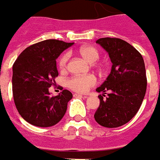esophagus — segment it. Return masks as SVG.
<instances>
[{"mask_svg": "<svg viewBox=\"0 0 160 160\" xmlns=\"http://www.w3.org/2000/svg\"><path fill=\"white\" fill-rule=\"evenodd\" d=\"M74 96H76V97H80V98H87L88 97V96L82 95V94H79V93H75Z\"/></svg>", "mask_w": 160, "mask_h": 160, "instance_id": "esophagus-1", "label": "esophagus"}]
</instances>
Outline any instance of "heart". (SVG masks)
<instances>
[{
	"label": "heart",
	"mask_w": 160,
	"mask_h": 160,
	"mask_svg": "<svg viewBox=\"0 0 160 160\" xmlns=\"http://www.w3.org/2000/svg\"><path fill=\"white\" fill-rule=\"evenodd\" d=\"M79 55L89 64H94L99 59L98 51L91 46H82L78 50ZM69 54L65 53L59 59L60 70L64 71L67 67ZM96 83V78L92 75L86 76H74L67 81V86L76 92L83 93Z\"/></svg>",
	"instance_id": "b5f03b06"
}]
</instances>
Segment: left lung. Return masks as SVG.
<instances>
[{"label":"left lung","mask_w":160,"mask_h":160,"mask_svg":"<svg viewBox=\"0 0 160 160\" xmlns=\"http://www.w3.org/2000/svg\"><path fill=\"white\" fill-rule=\"evenodd\" d=\"M108 53L112 63L109 75L96 88L100 105L94 117L105 128L124 125L137 114L147 90L145 63L141 54L128 42L116 38L96 40ZM111 92L103 99L106 91Z\"/></svg>","instance_id":"left-lung-1"}]
</instances>
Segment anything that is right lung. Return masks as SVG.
I'll return each instance as SVG.
<instances>
[{
	"instance_id": "right-lung-1",
	"label": "right lung",
	"mask_w": 160,
	"mask_h": 160,
	"mask_svg": "<svg viewBox=\"0 0 160 160\" xmlns=\"http://www.w3.org/2000/svg\"><path fill=\"white\" fill-rule=\"evenodd\" d=\"M74 43L46 39L25 49L13 65V96L21 117L32 125L48 128L57 124L67 110L71 91L51 96L49 88L58 76L57 58Z\"/></svg>"
}]
</instances>
